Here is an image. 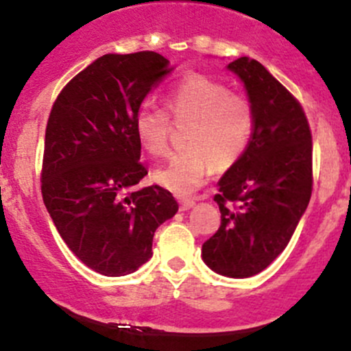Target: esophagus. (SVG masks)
<instances>
[{"instance_id":"34e87169","label":"esophagus","mask_w":351,"mask_h":351,"mask_svg":"<svg viewBox=\"0 0 351 351\" xmlns=\"http://www.w3.org/2000/svg\"><path fill=\"white\" fill-rule=\"evenodd\" d=\"M178 202H180V209L186 210V209H190V207L195 206L197 199H189V197H182V199H180Z\"/></svg>"}]
</instances>
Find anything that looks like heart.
Segmentation results:
<instances>
[{"label":"heart","mask_w":351,"mask_h":351,"mask_svg":"<svg viewBox=\"0 0 351 351\" xmlns=\"http://www.w3.org/2000/svg\"><path fill=\"white\" fill-rule=\"evenodd\" d=\"M168 104L176 121L192 125L185 135L186 149L176 152L154 178L171 192L190 193L202 185L210 166L224 171L240 161L254 132V106L247 96L200 73L173 85ZM169 130L171 118L162 108L144 104L135 114L138 142L156 158L168 154Z\"/></svg>","instance_id":"b5f03b06"}]
</instances>
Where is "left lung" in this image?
Wrapping results in <instances>:
<instances>
[{
	"label": "left lung",
	"instance_id": "8db88e82",
	"mask_svg": "<svg viewBox=\"0 0 351 351\" xmlns=\"http://www.w3.org/2000/svg\"><path fill=\"white\" fill-rule=\"evenodd\" d=\"M241 78L254 106L250 144L219 180L216 233L202 258L216 273L250 278L287 248L312 195V134L297 97L258 61L228 64Z\"/></svg>",
	"mask_w": 351,
	"mask_h": 351
}]
</instances>
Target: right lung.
Returning a JSON list of instances; mask_svg holds the SVG:
<instances>
[{
    "instance_id": "right-lung-1",
    "label": "right lung",
    "mask_w": 351,
    "mask_h": 351,
    "mask_svg": "<svg viewBox=\"0 0 351 351\" xmlns=\"http://www.w3.org/2000/svg\"><path fill=\"white\" fill-rule=\"evenodd\" d=\"M169 70L154 51L104 54L64 85L47 118L43 200L68 248L104 276L145 264L154 231L178 210L162 186H137L147 168L135 114Z\"/></svg>"
}]
</instances>
